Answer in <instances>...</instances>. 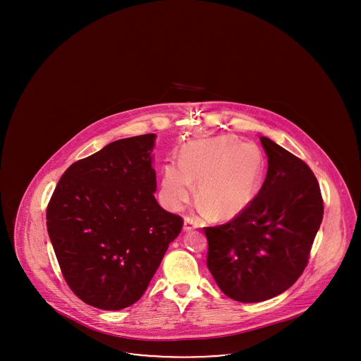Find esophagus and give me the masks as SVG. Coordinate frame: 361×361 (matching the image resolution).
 Listing matches in <instances>:
<instances>
[{"instance_id":"34e87169","label":"esophagus","mask_w":361,"mask_h":361,"mask_svg":"<svg viewBox=\"0 0 361 361\" xmlns=\"http://www.w3.org/2000/svg\"><path fill=\"white\" fill-rule=\"evenodd\" d=\"M199 226H200V224H199V221L196 218L185 216V219H184V230L185 231H190L193 228H197Z\"/></svg>"}]
</instances>
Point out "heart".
<instances>
[{"label":"heart","instance_id":"heart-1","mask_svg":"<svg viewBox=\"0 0 361 361\" xmlns=\"http://www.w3.org/2000/svg\"><path fill=\"white\" fill-rule=\"evenodd\" d=\"M262 172V154L256 145L231 135L190 143L183 149L181 166L165 165L161 199L171 209H181L199 183L197 199L218 219L237 216L253 200Z\"/></svg>","mask_w":361,"mask_h":361}]
</instances>
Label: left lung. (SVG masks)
<instances>
[{
  "label": "left lung",
  "instance_id": "left-lung-1",
  "mask_svg": "<svg viewBox=\"0 0 361 361\" xmlns=\"http://www.w3.org/2000/svg\"><path fill=\"white\" fill-rule=\"evenodd\" d=\"M268 171L256 197L230 222L204 227L207 267L228 298L255 303L288 290L303 274L324 218L309 165L261 137Z\"/></svg>",
  "mask_w": 361,
  "mask_h": 361
}]
</instances>
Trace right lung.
Instances as JSON below:
<instances>
[{"mask_svg":"<svg viewBox=\"0 0 361 361\" xmlns=\"http://www.w3.org/2000/svg\"><path fill=\"white\" fill-rule=\"evenodd\" d=\"M154 134L126 137L70 165L47 206V231L70 290L121 310L149 287L183 218L154 197Z\"/></svg>","mask_w":361,"mask_h":361,"instance_id":"1","label":"right lung"}]
</instances>
